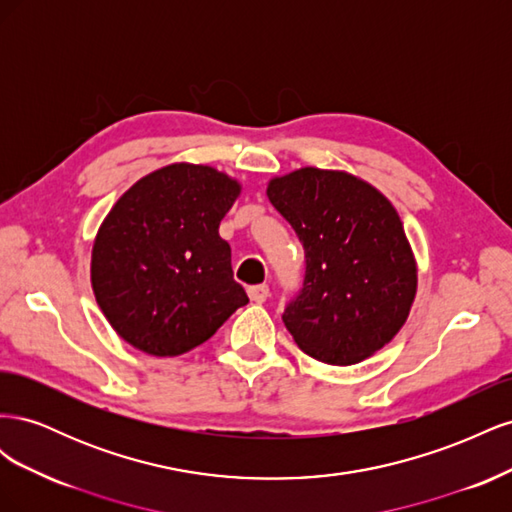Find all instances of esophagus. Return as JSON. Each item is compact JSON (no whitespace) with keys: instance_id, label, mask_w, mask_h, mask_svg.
<instances>
[{"instance_id":"1","label":"esophagus","mask_w":512,"mask_h":512,"mask_svg":"<svg viewBox=\"0 0 512 512\" xmlns=\"http://www.w3.org/2000/svg\"><path fill=\"white\" fill-rule=\"evenodd\" d=\"M247 294L254 303H265L269 299V286L267 284H258V286H250L247 288Z\"/></svg>"}]
</instances>
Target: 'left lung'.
Instances as JSON below:
<instances>
[{
    "mask_svg": "<svg viewBox=\"0 0 512 512\" xmlns=\"http://www.w3.org/2000/svg\"><path fill=\"white\" fill-rule=\"evenodd\" d=\"M267 196L297 232L305 277L284 324L297 346L329 365H354L404 327L416 262L395 207L344 170L305 166L269 181Z\"/></svg>",
    "mask_w": 512,
    "mask_h": 512,
    "instance_id": "obj_1",
    "label": "left lung"
}]
</instances>
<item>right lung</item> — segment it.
Instances as JSON below:
<instances>
[{"label": "right lung", "instance_id": "obj_1", "mask_svg": "<svg viewBox=\"0 0 512 512\" xmlns=\"http://www.w3.org/2000/svg\"><path fill=\"white\" fill-rule=\"evenodd\" d=\"M241 194L203 164L138 179L106 215L91 252V286L121 339L151 356L188 352L243 307L220 222Z\"/></svg>", "mask_w": 512, "mask_h": 512}]
</instances>
